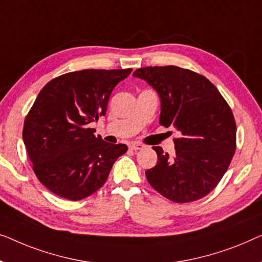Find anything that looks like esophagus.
<instances>
[{"label":"esophagus","mask_w":262,"mask_h":262,"mask_svg":"<svg viewBox=\"0 0 262 262\" xmlns=\"http://www.w3.org/2000/svg\"><path fill=\"white\" fill-rule=\"evenodd\" d=\"M143 148V145H141V143H130L129 145V149L132 150H140Z\"/></svg>","instance_id":"1"}]
</instances>
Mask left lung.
<instances>
[{
    "label": "left lung",
    "mask_w": 262,
    "mask_h": 262,
    "mask_svg": "<svg viewBox=\"0 0 262 262\" xmlns=\"http://www.w3.org/2000/svg\"><path fill=\"white\" fill-rule=\"evenodd\" d=\"M133 75L159 95L161 126L174 127L180 134L173 158L153 147L158 163L146 171L150 186L176 203L205 197L222 179L236 149L230 106L208 78L191 70L147 66Z\"/></svg>",
    "instance_id": "left-lung-1"
}]
</instances>
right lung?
Here are the masks:
<instances>
[{
  "mask_svg": "<svg viewBox=\"0 0 262 262\" xmlns=\"http://www.w3.org/2000/svg\"><path fill=\"white\" fill-rule=\"evenodd\" d=\"M132 69L82 70L50 80L25 120L22 138L39 182L51 192L80 201L101 189L127 152L96 136L89 123L104 116L114 90Z\"/></svg>",
  "mask_w": 262,
  "mask_h": 262,
  "instance_id": "obj_1",
  "label": "right lung"
}]
</instances>
